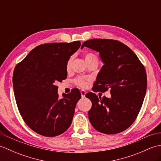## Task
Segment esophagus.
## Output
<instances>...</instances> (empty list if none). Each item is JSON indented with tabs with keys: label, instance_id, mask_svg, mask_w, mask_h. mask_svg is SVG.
<instances>
[{
	"label": "esophagus",
	"instance_id": "obj_1",
	"mask_svg": "<svg viewBox=\"0 0 161 161\" xmlns=\"http://www.w3.org/2000/svg\"><path fill=\"white\" fill-rule=\"evenodd\" d=\"M86 92L85 91H84V90L81 91V97H85V95H86Z\"/></svg>",
	"mask_w": 161,
	"mask_h": 161
}]
</instances>
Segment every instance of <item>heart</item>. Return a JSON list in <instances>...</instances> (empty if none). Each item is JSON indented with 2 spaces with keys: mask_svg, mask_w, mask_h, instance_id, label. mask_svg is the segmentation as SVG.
Segmentation results:
<instances>
[{
  "mask_svg": "<svg viewBox=\"0 0 161 161\" xmlns=\"http://www.w3.org/2000/svg\"><path fill=\"white\" fill-rule=\"evenodd\" d=\"M84 59L87 64L91 62V61H98L97 57L95 55V54L92 53H87L85 54ZM72 62H73V57H70V59L68 60L67 64H66L67 70H70ZM75 83L78 86H80L81 88H85L88 86V80L86 78H83V77H77V79H75Z\"/></svg>",
  "mask_w": 161,
  "mask_h": 161,
  "instance_id": "obj_1",
  "label": "heart"
}]
</instances>
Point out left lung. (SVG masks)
<instances>
[{
  "instance_id": "8db88e82",
  "label": "left lung",
  "mask_w": 161,
  "mask_h": 161,
  "mask_svg": "<svg viewBox=\"0 0 161 161\" xmlns=\"http://www.w3.org/2000/svg\"><path fill=\"white\" fill-rule=\"evenodd\" d=\"M84 46L100 54L104 63L97 76L93 91L110 89L111 97H99L88 93L92 102L88 118L92 126L101 133L115 134L131 126L141 110L147 90L145 67L136 54L117 40L93 39Z\"/></svg>"
}]
</instances>
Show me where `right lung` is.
Wrapping results in <instances>:
<instances>
[{"instance_id":"add662e5","label":"right lung","mask_w":161,"mask_h":161,"mask_svg":"<svg viewBox=\"0 0 161 161\" xmlns=\"http://www.w3.org/2000/svg\"><path fill=\"white\" fill-rule=\"evenodd\" d=\"M80 46V41L42 44L14 68V93L20 114L40 135L59 136L71 125L80 91L73 88L59 98L56 84L66 79L67 61Z\"/></svg>"}]
</instances>
